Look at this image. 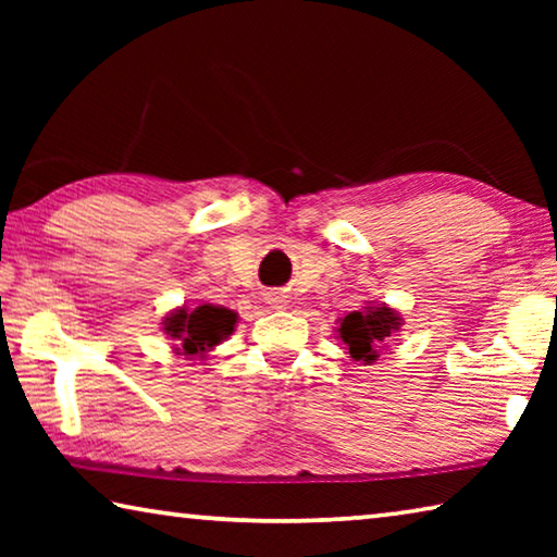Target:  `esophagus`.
<instances>
[{
  "label": "esophagus",
  "mask_w": 557,
  "mask_h": 557,
  "mask_svg": "<svg viewBox=\"0 0 557 557\" xmlns=\"http://www.w3.org/2000/svg\"><path fill=\"white\" fill-rule=\"evenodd\" d=\"M268 299H270V305H275L277 309H282V305H285V299H282L280 295H270Z\"/></svg>",
  "instance_id": "esophagus-1"
}]
</instances>
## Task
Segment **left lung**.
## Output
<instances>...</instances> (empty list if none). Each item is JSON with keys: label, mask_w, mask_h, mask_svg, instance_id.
<instances>
[{"label": "left lung", "mask_w": 557, "mask_h": 557, "mask_svg": "<svg viewBox=\"0 0 557 557\" xmlns=\"http://www.w3.org/2000/svg\"><path fill=\"white\" fill-rule=\"evenodd\" d=\"M400 314L395 309L379 305V307H363L361 312L346 314L336 329V338H342L344 346L348 348L354 361L373 363L379 358V351L393 332L400 329Z\"/></svg>", "instance_id": "obj_1"}]
</instances>
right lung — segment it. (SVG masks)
<instances>
[{
  "mask_svg": "<svg viewBox=\"0 0 557 557\" xmlns=\"http://www.w3.org/2000/svg\"><path fill=\"white\" fill-rule=\"evenodd\" d=\"M238 314L225 307L201 305L196 309L182 307L164 319V332L178 344L184 356H203L233 334Z\"/></svg>",
  "mask_w": 557,
  "mask_h": 557,
  "instance_id": "obj_1",
  "label": "right lung"
}]
</instances>
